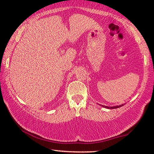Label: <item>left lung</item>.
<instances>
[{
	"mask_svg": "<svg viewBox=\"0 0 154 154\" xmlns=\"http://www.w3.org/2000/svg\"><path fill=\"white\" fill-rule=\"evenodd\" d=\"M122 106H123V104L122 105H120V106H111V107H109V106H104V108H107V109H117V108H119V107H121Z\"/></svg>",
	"mask_w": 154,
	"mask_h": 154,
	"instance_id": "8db88e82",
	"label": "left lung"
}]
</instances>
